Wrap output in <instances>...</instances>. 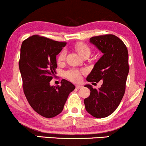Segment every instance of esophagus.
Instances as JSON below:
<instances>
[{
    "instance_id": "esophagus-1",
    "label": "esophagus",
    "mask_w": 146,
    "mask_h": 146,
    "mask_svg": "<svg viewBox=\"0 0 146 146\" xmlns=\"http://www.w3.org/2000/svg\"><path fill=\"white\" fill-rule=\"evenodd\" d=\"M82 88V85H76V88L77 89H80V88Z\"/></svg>"
}]
</instances>
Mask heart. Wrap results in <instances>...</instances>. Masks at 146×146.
<instances>
[{
    "instance_id": "heart-1",
    "label": "heart",
    "mask_w": 146,
    "mask_h": 146,
    "mask_svg": "<svg viewBox=\"0 0 146 146\" xmlns=\"http://www.w3.org/2000/svg\"><path fill=\"white\" fill-rule=\"evenodd\" d=\"M75 48H76L77 51L80 53V55H81L82 57L86 54L90 55V49L89 46H87L86 44L83 42H79L78 44H76ZM66 51L65 50H63V51L60 52L59 56L58 57V59H57L58 62L62 63V62L64 61L65 58H66ZM84 73V70H78L73 68V69H70L65 72L64 75L68 80H71L73 82H79L82 80V75Z\"/></svg>"
}]
</instances>
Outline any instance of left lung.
Wrapping results in <instances>:
<instances>
[{"mask_svg":"<svg viewBox=\"0 0 146 146\" xmlns=\"http://www.w3.org/2000/svg\"><path fill=\"white\" fill-rule=\"evenodd\" d=\"M90 42L103 56L95 63L86 80L89 82L102 80L103 84L99 89L85 85L90 94L84 102L86 111L92 116L103 118L117 109L125 93L129 72L128 52L123 42L113 34L92 37Z\"/></svg>","mask_w":146,"mask_h":146,"instance_id":"1","label":"left lung"}]
</instances>
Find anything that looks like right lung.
<instances>
[{"label":"right lung","mask_w":146,"mask_h":146,"mask_svg":"<svg viewBox=\"0 0 146 146\" xmlns=\"http://www.w3.org/2000/svg\"><path fill=\"white\" fill-rule=\"evenodd\" d=\"M66 44L65 42L34 35L21 45L19 68L23 91L31 108L46 118L62 111L68 95L75 88L64 79L61 86H50L57 68L56 56Z\"/></svg>","instance_id":"1"}]
</instances>
